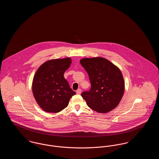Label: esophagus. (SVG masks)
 Returning a JSON list of instances; mask_svg holds the SVG:
<instances>
[{
  "mask_svg": "<svg viewBox=\"0 0 159 159\" xmlns=\"http://www.w3.org/2000/svg\"><path fill=\"white\" fill-rule=\"evenodd\" d=\"M81 89H78L77 91H76V93H77V94H80L81 93Z\"/></svg>",
  "mask_w": 159,
  "mask_h": 159,
  "instance_id": "34e87169",
  "label": "esophagus"
}]
</instances>
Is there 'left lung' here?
Wrapping results in <instances>:
<instances>
[{"mask_svg": "<svg viewBox=\"0 0 159 159\" xmlns=\"http://www.w3.org/2000/svg\"><path fill=\"white\" fill-rule=\"evenodd\" d=\"M80 62L88 73L91 84L90 91L81 94L88 106L101 113L114 109L120 102L125 91L120 70L102 57L82 58Z\"/></svg>", "mask_w": 159, "mask_h": 159, "instance_id": "left-lung-1", "label": "left lung"}]
</instances>
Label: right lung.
<instances>
[{"label":"right lung","mask_w":159,"mask_h":159,"mask_svg":"<svg viewBox=\"0 0 159 159\" xmlns=\"http://www.w3.org/2000/svg\"><path fill=\"white\" fill-rule=\"evenodd\" d=\"M71 59L47 61L36 71L32 83L33 96L38 105L48 113H58L66 108L70 98L76 94L64 78Z\"/></svg>","instance_id":"right-lung-1"}]
</instances>
